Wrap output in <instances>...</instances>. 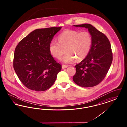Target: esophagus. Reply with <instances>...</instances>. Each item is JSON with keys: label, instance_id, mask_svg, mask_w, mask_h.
Wrapping results in <instances>:
<instances>
[{"label": "esophagus", "instance_id": "obj_1", "mask_svg": "<svg viewBox=\"0 0 127 127\" xmlns=\"http://www.w3.org/2000/svg\"><path fill=\"white\" fill-rule=\"evenodd\" d=\"M67 66H68L67 65H62V68L63 69H64V68H66Z\"/></svg>", "mask_w": 127, "mask_h": 127}]
</instances>
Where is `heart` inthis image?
Returning a JSON list of instances; mask_svg holds the SVG:
<instances>
[{
    "instance_id": "1",
    "label": "heart",
    "mask_w": 127,
    "mask_h": 127,
    "mask_svg": "<svg viewBox=\"0 0 127 127\" xmlns=\"http://www.w3.org/2000/svg\"><path fill=\"white\" fill-rule=\"evenodd\" d=\"M58 41L59 42L55 40L50 41V54L55 58H59L64 53V48H66V53L60 60L65 63H70L76 59L81 61L87 56L91 49L92 37L88 31L67 30L59 36Z\"/></svg>"
}]
</instances>
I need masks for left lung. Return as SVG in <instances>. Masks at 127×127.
Listing matches in <instances>:
<instances>
[{
  "label": "left lung",
  "mask_w": 127,
  "mask_h": 127,
  "mask_svg": "<svg viewBox=\"0 0 127 127\" xmlns=\"http://www.w3.org/2000/svg\"><path fill=\"white\" fill-rule=\"evenodd\" d=\"M74 26L88 29L92 37V44L87 56L76 65V72L73 80L80 87H94L105 78L112 63L113 57L110 43L105 34L91 25Z\"/></svg>",
  "instance_id": "left-lung-1"
}]
</instances>
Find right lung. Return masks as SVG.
Returning a JSON list of instances; mask_svg holds the SVG:
<instances>
[{"mask_svg": "<svg viewBox=\"0 0 127 127\" xmlns=\"http://www.w3.org/2000/svg\"><path fill=\"white\" fill-rule=\"evenodd\" d=\"M61 29V27L35 30L15 48L14 69L23 84L31 90H47L54 83L61 70V65L49 50V43Z\"/></svg>", "mask_w": 127, "mask_h": 127, "instance_id": "1", "label": "right lung"}]
</instances>
